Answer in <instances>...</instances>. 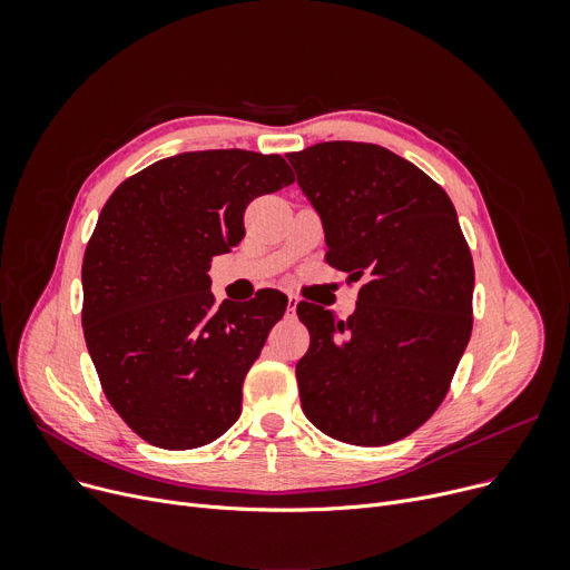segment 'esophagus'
<instances>
[{
  "label": "esophagus",
  "mask_w": 570,
  "mask_h": 570,
  "mask_svg": "<svg viewBox=\"0 0 570 570\" xmlns=\"http://www.w3.org/2000/svg\"><path fill=\"white\" fill-rule=\"evenodd\" d=\"M295 307H297V297H295V295H288V305H286V309L293 314V312H295Z\"/></svg>",
  "instance_id": "obj_1"
}]
</instances>
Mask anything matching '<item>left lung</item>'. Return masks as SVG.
<instances>
[{"mask_svg": "<svg viewBox=\"0 0 570 570\" xmlns=\"http://www.w3.org/2000/svg\"><path fill=\"white\" fill-rule=\"evenodd\" d=\"M327 254L365 279L348 321L301 303L309 351L301 404L327 436L385 445L421 428L471 337L473 261L458 213L430 175L391 149L333 140L288 155Z\"/></svg>", "mask_w": 570, "mask_h": 570, "instance_id": "obj_1", "label": "left lung"}]
</instances>
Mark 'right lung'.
Listing matches in <instances>:
<instances>
[{
  "label": "right lung",
  "instance_id": "right-lung-1",
  "mask_svg": "<svg viewBox=\"0 0 570 570\" xmlns=\"http://www.w3.org/2000/svg\"><path fill=\"white\" fill-rule=\"evenodd\" d=\"M293 183L279 155L183 153L104 205L82 258V331L104 393L147 443L189 451L243 411V381L286 295L215 307L207 269L245 237V207Z\"/></svg>",
  "mask_w": 570,
  "mask_h": 570
}]
</instances>
